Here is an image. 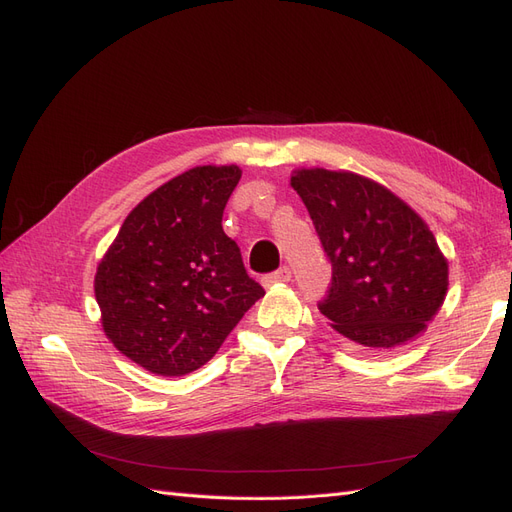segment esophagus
Returning a JSON list of instances; mask_svg holds the SVG:
<instances>
[{
	"instance_id": "1",
	"label": "esophagus",
	"mask_w": 512,
	"mask_h": 512,
	"mask_svg": "<svg viewBox=\"0 0 512 512\" xmlns=\"http://www.w3.org/2000/svg\"><path fill=\"white\" fill-rule=\"evenodd\" d=\"M290 277H292L290 269H288V267H280V269L273 271L271 275H267V277H265V284H267V286H271V284H282V282H290Z\"/></svg>"
}]
</instances>
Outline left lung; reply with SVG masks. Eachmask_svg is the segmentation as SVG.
Returning <instances> with one entry per match:
<instances>
[{"mask_svg":"<svg viewBox=\"0 0 512 512\" xmlns=\"http://www.w3.org/2000/svg\"><path fill=\"white\" fill-rule=\"evenodd\" d=\"M333 277L320 314L350 342L391 350L444 303L448 262L418 215L384 185L346 170H294Z\"/></svg>","mask_w":512,"mask_h":512,"instance_id":"left-lung-1","label":"left lung"}]
</instances>
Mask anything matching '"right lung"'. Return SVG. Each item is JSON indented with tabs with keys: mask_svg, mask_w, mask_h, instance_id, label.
<instances>
[{
	"mask_svg": "<svg viewBox=\"0 0 512 512\" xmlns=\"http://www.w3.org/2000/svg\"><path fill=\"white\" fill-rule=\"evenodd\" d=\"M237 166H196L121 224L96 273L102 327L151 374L185 376L220 350L265 290L222 228Z\"/></svg>",
	"mask_w": 512,
	"mask_h": 512,
	"instance_id": "1",
	"label": "right lung"
}]
</instances>
